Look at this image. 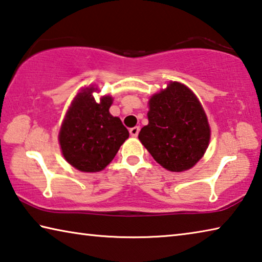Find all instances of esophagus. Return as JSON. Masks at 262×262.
<instances>
[{
  "label": "esophagus",
  "instance_id": "obj_1",
  "mask_svg": "<svg viewBox=\"0 0 262 262\" xmlns=\"http://www.w3.org/2000/svg\"><path fill=\"white\" fill-rule=\"evenodd\" d=\"M129 133H130V135H132L133 137H136L137 135H139V133H140V127H139V126H136V127H133V128H130V129H129Z\"/></svg>",
  "mask_w": 262,
  "mask_h": 262
}]
</instances>
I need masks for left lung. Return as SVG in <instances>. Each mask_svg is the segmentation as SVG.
I'll use <instances>...</instances> for the list:
<instances>
[{
  "mask_svg": "<svg viewBox=\"0 0 262 262\" xmlns=\"http://www.w3.org/2000/svg\"><path fill=\"white\" fill-rule=\"evenodd\" d=\"M148 126L139 139L155 161L172 172L193 167L206 152L210 129L200 101L184 84L171 82L149 101Z\"/></svg>",
  "mask_w": 262,
  "mask_h": 262,
  "instance_id": "8db88e82",
  "label": "left lung"
}]
</instances>
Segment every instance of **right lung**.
<instances>
[{"instance_id":"1","label":"right lung","mask_w":262,"mask_h":262,"mask_svg":"<svg viewBox=\"0 0 262 262\" xmlns=\"http://www.w3.org/2000/svg\"><path fill=\"white\" fill-rule=\"evenodd\" d=\"M94 88L85 89L73 101L59 141L69 164L83 172L101 171L112 162L129 133L121 120L111 115L112 98L105 96L96 103Z\"/></svg>"}]
</instances>
